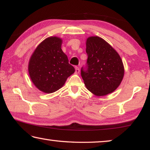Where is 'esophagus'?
<instances>
[{
  "mask_svg": "<svg viewBox=\"0 0 150 150\" xmlns=\"http://www.w3.org/2000/svg\"><path fill=\"white\" fill-rule=\"evenodd\" d=\"M75 73L76 74H79L80 73V69H79V68L78 67H76L75 68Z\"/></svg>",
  "mask_w": 150,
  "mask_h": 150,
  "instance_id": "obj_1",
  "label": "esophagus"
}]
</instances>
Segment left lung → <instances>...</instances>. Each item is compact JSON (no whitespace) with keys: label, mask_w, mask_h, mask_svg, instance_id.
<instances>
[{"label":"left lung","mask_w":150,"mask_h":150,"mask_svg":"<svg viewBox=\"0 0 150 150\" xmlns=\"http://www.w3.org/2000/svg\"><path fill=\"white\" fill-rule=\"evenodd\" d=\"M88 55L86 68L81 76L86 88L97 96L112 93L120 85L124 76L123 61L118 53L107 41L98 36L87 38Z\"/></svg>","instance_id":"8db88e82"}]
</instances>
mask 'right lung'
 Returning <instances> with one entry per match:
<instances>
[{
	"label": "right lung",
	"instance_id": "obj_1",
	"mask_svg": "<svg viewBox=\"0 0 150 150\" xmlns=\"http://www.w3.org/2000/svg\"><path fill=\"white\" fill-rule=\"evenodd\" d=\"M62 40L49 37L38 45L30 57L28 71L32 82L40 91L52 93L64 86L75 70L62 50Z\"/></svg>",
	"mask_w": 150,
	"mask_h": 150
}]
</instances>
